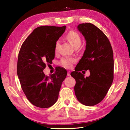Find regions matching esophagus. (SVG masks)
Returning <instances> with one entry per match:
<instances>
[{
  "mask_svg": "<svg viewBox=\"0 0 130 130\" xmlns=\"http://www.w3.org/2000/svg\"><path fill=\"white\" fill-rule=\"evenodd\" d=\"M68 76H71V75H70V71H68Z\"/></svg>",
  "mask_w": 130,
  "mask_h": 130,
  "instance_id": "esophagus-1",
  "label": "esophagus"
}]
</instances>
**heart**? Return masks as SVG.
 I'll use <instances>...</instances> for the list:
<instances>
[{"mask_svg": "<svg viewBox=\"0 0 130 130\" xmlns=\"http://www.w3.org/2000/svg\"><path fill=\"white\" fill-rule=\"evenodd\" d=\"M66 38L69 41V42L72 44L74 47H79L81 44V38L79 34L75 30H71L69 31L66 35ZM60 41L58 40L55 43V51H57L60 46ZM76 62V60L73 58L65 57L61 59L60 64L65 68H71L73 63Z\"/></svg>", "mask_w": 130, "mask_h": 130, "instance_id": "1", "label": "heart"}]
</instances>
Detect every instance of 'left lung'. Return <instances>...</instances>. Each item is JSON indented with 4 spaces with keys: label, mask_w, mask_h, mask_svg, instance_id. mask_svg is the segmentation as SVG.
<instances>
[{
    "label": "left lung",
    "mask_w": 130,
    "mask_h": 130,
    "mask_svg": "<svg viewBox=\"0 0 130 130\" xmlns=\"http://www.w3.org/2000/svg\"><path fill=\"white\" fill-rule=\"evenodd\" d=\"M78 29L86 40V49L71 75L76 80L75 92L84 105L98 104L106 95L114 79L113 52L106 35L89 23L80 24ZM89 69L91 75L84 78L80 72Z\"/></svg>",
    "instance_id": "1"
}]
</instances>
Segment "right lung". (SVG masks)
Wrapping results in <instances>:
<instances>
[{"label":"right lung","mask_w":130,"mask_h":130,"mask_svg":"<svg viewBox=\"0 0 130 130\" xmlns=\"http://www.w3.org/2000/svg\"><path fill=\"white\" fill-rule=\"evenodd\" d=\"M66 26H41L35 29L22 43L18 56L17 75L26 97L33 105L49 108L57 102L67 71L58 68L50 76L43 70L52 63L55 43Z\"/></svg>","instance_id":"right-lung-1"}]
</instances>
